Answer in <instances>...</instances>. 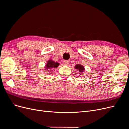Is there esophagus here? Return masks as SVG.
Segmentation results:
<instances>
[{"label": "esophagus", "mask_w": 129, "mask_h": 129, "mask_svg": "<svg viewBox=\"0 0 129 129\" xmlns=\"http://www.w3.org/2000/svg\"><path fill=\"white\" fill-rule=\"evenodd\" d=\"M69 63V62L68 60H64L63 61V64L64 65H68Z\"/></svg>", "instance_id": "34e87169"}]
</instances>
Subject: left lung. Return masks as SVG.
I'll use <instances>...</instances> for the list:
<instances>
[{"label":"left lung","instance_id":"8db88e82","mask_svg":"<svg viewBox=\"0 0 129 129\" xmlns=\"http://www.w3.org/2000/svg\"><path fill=\"white\" fill-rule=\"evenodd\" d=\"M75 68L76 70H79V71L80 72H83L84 71V68L83 66L81 65V64H77V65H76L75 67ZM80 74L81 75L80 73Z\"/></svg>","mask_w":129,"mask_h":129}]
</instances>
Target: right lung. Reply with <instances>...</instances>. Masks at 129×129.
I'll use <instances>...</instances> for the list:
<instances>
[{"label": "right lung", "instance_id": "right-lung-1", "mask_svg": "<svg viewBox=\"0 0 129 129\" xmlns=\"http://www.w3.org/2000/svg\"><path fill=\"white\" fill-rule=\"evenodd\" d=\"M58 66H59V63H58V62H55L52 60H50L47 62V63L46 65L45 68H46V69H48L54 68H56Z\"/></svg>", "mask_w": 129, "mask_h": 129}]
</instances>
